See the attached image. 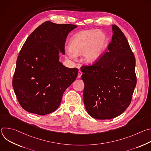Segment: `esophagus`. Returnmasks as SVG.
<instances>
[{
  "mask_svg": "<svg viewBox=\"0 0 151 151\" xmlns=\"http://www.w3.org/2000/svg\"><path fill=\"white\" fill-rule=\"evenodd\" d=\"M82 72H81V71H79L78 72V78H80L81 77V76H82Z\"/></svg>",
  "mask_w": 151,
  "mask_h": 151,
  "instance_id": "1",
  "label": "esophagus"
}]
</instances>
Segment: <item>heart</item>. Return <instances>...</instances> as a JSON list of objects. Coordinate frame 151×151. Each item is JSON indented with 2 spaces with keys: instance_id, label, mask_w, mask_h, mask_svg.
Listing matches in <instances>:
<instances>
[{
  "instance_id": "b5f03b06",
  "label": "heart",
  "mask_w": 151,
  "mask_h": 151,
  "mask_svg": "<svg viewBox=\"0 0 151 151\" xmlns=\"http://www.w3.org/2000/svg\"><path fill=\"white\" fill-rule=\"evenodd\" d=\"M107 44V37L101 32L95 30H83L75 35L69 42V57L83 54V60L87 64L97 61Z\"/></svg>"
}]
</instances>
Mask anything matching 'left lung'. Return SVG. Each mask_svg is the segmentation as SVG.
<instances>
[{
	"label": "left lung",
	"mask_w": 151,
	"mask_h": 151,
	"mask_svg": "<svg viewBox=\"0 0 151 151\" xmlns=\"http://www.w3.org/2000/svg\"><path fill=\"white\" fill-rule=\"evenodd\" d=\"M112 41L91 66H82L83 98L88 114L98 119L122 114L130 105L137 83L136 60L121 29L112 26Z\"/></svg>",
	"instance_id": "8db88e82"
}]
</instances>
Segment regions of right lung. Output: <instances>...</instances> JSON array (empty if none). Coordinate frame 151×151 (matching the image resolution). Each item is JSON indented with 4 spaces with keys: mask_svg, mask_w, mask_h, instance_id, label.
Returning <instances> with one entry per match:
<instances>
[{
    "mask_svg": "<svg viewBox=\"0 0 151 151\" xmlns=\"http://www.w3.org/2000/svg\"><path fill=\"white\" fill-rule=\"evenodd\" d=\"M73 24L46 21L27 37L17 60L12 86L18 103L32 114L45 115L60 106L63 94L75 81L77 68L59 61Z\"/></svg>",
    "mask_w": 151,
    "mask_h": 151,
    "instance_id": "add662e5",
    "label": "right lung"
}]
</instances>
